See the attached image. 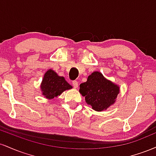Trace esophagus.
<instances>
[{
    "mask_svg": "<svg viewBox=\"0 0 156 156\" xmlns=\"http://www.w3.org/2000/svg\"><path fill=\"white\" fill-rule=\"evenodd\" d=\"M73 87H74L75 89L78 88V81H76V80H73Z\"/></svg>",
    "mask_w": 156,
    "mask_h": 156,
    "instance_id": "1",
    "label": "esophagus"
}]
</instances>
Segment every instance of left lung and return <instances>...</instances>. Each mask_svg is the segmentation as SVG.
I'll list each match as a JSON object with an SVG mask.
<instances>
[{"instance_id": "obj_1", "label": "left lung", "mask_w": 156, "mask_h": 156, "mask_svg": "<svg viewBox=\"0 0 156 156\" xmlns=\"http://www.w3.org/2000/svg\"><path fill=\"white\" fill-rule=\"evenodd\" d=\"M79 92L93 110L103 112L114 104L119 87L105 78L101 73L94 71L88 76L87 81L80 84Z\"/></svg>"}]
</instances>
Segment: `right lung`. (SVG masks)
Masks as SVG:
<instances>
[{"label": "right lung", "instance_id": "1", "mask_svg": "<svg viewBox=\"0 0 156 156\" xmlns=\"http://www.w3.org/2000/svg\"><path fill=\"white\" fill-rule=\"evenodd\" d=\"M72 88V86L67 83L64 77L59 76L52 69L44 73L40 85L42 94L49 100L54 99L64 91Z\"/></svg>", "mask_w": 156, "mask_h": 156}]
</instances>
